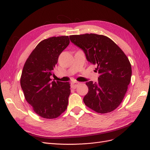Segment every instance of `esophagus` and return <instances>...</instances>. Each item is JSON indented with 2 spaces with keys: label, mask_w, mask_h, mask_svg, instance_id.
Instances as JSON below:
<instances>
[{
  "label": "esophagus",
  "mask_w": 150,
  "mask_h": 150,
  "mask_svg": "<svg viewBox=\"0 0 150 150\" xmlns=\"http://www.w3.org/2000/svg\"><path fill=\"white\" fill-rule=\"evenodd\" d=\"M79 84V82H77V81H72L71 82V88L73 89H76V87H77V86H78Z\"/></svg>",
  "instance_id": "1"
}]
</instances>
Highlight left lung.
<instances>
[{
  "label": "left lung",
  "instance_id": "obj_1",
  "mask_svg": "<svg viewBox=\"0 0 150 150\" xmlns=\"http://www.w3.org/2000/svg\"><path fill=\"white\" fill-rule=\"evenodd\" d=\"M71 42L83 50L87 60L97 65L98 82H87L86 106L100 113L112 112L121 104L131 81L132 66L127 56L106 36L86 33L69 36Z\"/></svg>",
  "mask_w": 150,
  "mask_h": 150
}]
</instances>
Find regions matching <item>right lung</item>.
Segmentation results:
<instances>
[{
    "mask_svg": "<svg viewBox=\"0 0 150 150\" xmlns=\"http://www.w3.org/2000/svg\"><path fill=\"white\" fill-rule=\"evenodd\" d=\"M69 44L68 36L53 37L40 42L23 66L20 85L26 100L39 116L53 119L67 108L69 82L51 81L50 76L59 54Z\"/></svg>",
    "mask_w": 150,
    "mask_h": 150,
    "instance_id": "1",
    "label": "right lung"
}]
</instances>
